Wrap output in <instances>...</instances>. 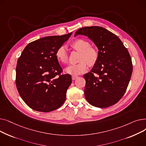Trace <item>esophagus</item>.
Here are the masks:
<instances>
[{
  "mask_svg": "<svg viewBox=\"0 0 146 146\" xmlns=\"http://www.w3.org/2000/svg\"><path fill=\"white\" fill-rule=\"evenodd\" d=\"M78 78V76H72V80H76V79H77Z\"/></svg>",
  "mask_w": 146,
  "mask_h": 146,
  "instance_id": "1",
  "label": "esophagus"
}]
</instances>
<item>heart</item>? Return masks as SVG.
Wrapping results in <instances>:
<instances>
[{
	"label": "heart",
	"instance_id": "obj_1",
	"mask_svg": "<svg viewBox=\"0 0 146 146\" xmlns=\"http://www.w3.org/2000/svg\"><path fill=\"white\" fill-rule=\"evenodd\" d=\"M71 47L79 52V61L77 64L70 65L66 68L68 74L76 76L82 74L87 71L88 64L94 66L98 60V52L96 49L90 47V43L86 40L77 39L72 44ZM56 57L59 62L66 64L68 62V54L67 49L64 46H61L56 51Z\"/></svg>",
	"mask_w": 146,
	"mask_h": 146
}]
</instances>
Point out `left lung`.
Returning <instances> with one entry per match:
<instances>
[{"label":"left lung","mask_w":146,"mask_h":146,"mask_svg":"<svg viewBox=\"0 0 146 146\" xmlns=\"http://www.w3.org/2000/svg\"><path fill=\"white\" fill-rule=\"evenodd\" d=\"M78 35L87 36L99 50L96 63L90 72L83 75L86 99L98 108L115 104L124 95L132 74L128 50L116 35L103 27H83L74 36Z\"/></svg>","instance_id":"left-lung-1"}]
</instances>
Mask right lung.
<instances>
[{
  "label": "right lung",
  "instance_id": "right-lung-1",
  "mask_svg": "<svg viewBox=\"0 0 146 146\" xmlns=\"http://www.w3.org/2000/svg\"><path fill=\"white\" fill-rule=\"evenodd\" d=\"M72 34L45 36L30 42L18 58L17 88L23 101L33 110L48 112L64 104L72 77L61 74L56 52Z\"/></svg>",
  "mask_w": 146,
  "mask_h": 146
}]
</instances>
